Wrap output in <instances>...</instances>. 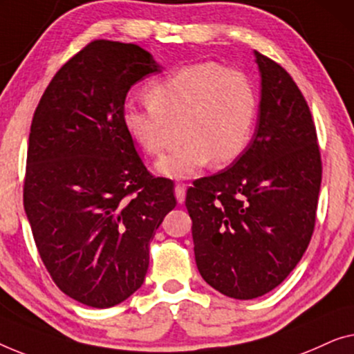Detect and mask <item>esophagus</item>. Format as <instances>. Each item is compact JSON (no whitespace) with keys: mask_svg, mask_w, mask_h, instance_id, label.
I'll use <instances>...</instances> for the list:
<instances>
[{"mask_svg":"<svg viewBox=\"0 0 354 354\" xmlns=\"http://www.w3.org/2000/svg\"><path fill=\"white\" fill-rule=\"evenodd\" d=\"M175 196L179 203L184 202V197H186V186L184 184H176L175 186Z\"/></svg>","mask_w":354,"mask_h":354,"instance_id":"34e87169","label":"esophagus"}]
</instances>
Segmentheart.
Listing matches in <instances>:
<instances>
[{
	"instance_id": "1",
	"label": "heart",
	"mask_w": 354,
	"mask_h": 354,
	"mask_svg": "<svg viewBox=\"0 0 354 354\" xmlns=\"http://www.w3.org/2000/svg\"><path fill=\"white\" fill-rule=\"evenodd\" d=\"M147 101L128 99L122 120L129 139L149 156L165 151L171 125L183 144L157 163L168 178H187L213 160H237L253 136L258 94L252 78L218 62L189 64L157 78Z\"/></svg>"
}]
</instances>
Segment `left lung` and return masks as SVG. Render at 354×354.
<instances>
[{
    "mask_svg": "<svg viewBox=\"0 0 354 354\" xmlns=\"http://www.w3.org/2000/svg\"><path fill=\"white\" fill-rule=\"evenodd\" d=\"M255 56L261 99L250 144L227 170L197 179L186 194L198 272L237 300L271 292L301 260L322 178L306 99L286 68Z\"/></svg>",
    "mask_w": 354,
    "mask_h": 354,
    "instance_id": "1",
    "label": "left lung"
}]
</instances>
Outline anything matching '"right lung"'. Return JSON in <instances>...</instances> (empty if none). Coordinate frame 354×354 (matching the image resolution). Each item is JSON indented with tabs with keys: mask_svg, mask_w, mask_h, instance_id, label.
Listing matches in <instances>:
<instances>
[{
	"mask_svg": "<svg viewBox=\"0 0 354 354\" xmlns=\"http://www.w3.org/2000/svg\"><path fill=\"white\" fill-rule=\"evenodd\" d=\"M153 72L138 44L94 39L59 68L33 113L24 207L49 276L91 308L142 286L149 243L176 205L173 181L147 171L122 120L129 88Z\"/></svg>",
	"mask_w": 354,
	"mask_h": 354,
	"instance_id": "1",
	"label": "right lung"
}]
</instances>
